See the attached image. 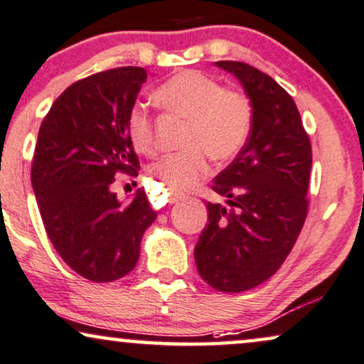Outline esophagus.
<instances>
[{"mask_svg": "<svg viewBox=\"0 0 364 364\" xmlns=\"http://www.w3.org/2000/svg\"><path fill=\"white\" fill-rule=\"evenodd\" d=\"M166 198H168L169 205H174V203H178V201L183 200V195H179V193H174V191H171V190H168Z\"/></svg>", "mask_w": 364, "mask_h": 364, "instance_id": "obj_1", "label": "esophagus"}]
</instances>
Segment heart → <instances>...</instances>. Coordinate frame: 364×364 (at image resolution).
I'll use <instances>...</instances> for the list:
<instances>
[{
  "mask_svg": "<svg viewBox=\"0 0 364 364\" xmlns=\"http://www.w3.org/2000/svg\"><path fill=\"white\" fill-rule=\"evenodd\" d=\"M153 98L169 114L186 119L181 153L168 154L153 164L151 174L171 191L196 186L215 161H230L245 148L253 124V106L241 91L223 88L215 77L200 71L178 73L158 86ZM126 132L138 153L153 154L154 123L143 106L134 105L126 116Z\"/></svg>",
  "mask_w": 364,
  "mask_h": 364,
  "instance_id": "heart-1",
  "label": "heart"
}]
</instances>
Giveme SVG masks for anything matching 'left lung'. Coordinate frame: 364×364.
<instances>
[{
	"label": "left lung",
	"instance_id": "1",
	"mask_svg": "<svg viewBox=\"0 0 364 364\" xmlns=\"http://www.w3.org/2000/svg\"><path fill=\"white\" fill-rule=\"evenodd\" d=\"M243 85L253 106L245 148L211 188L228 205L206 201L208 225L195 248L198 273L211 288L241 293L271 278L308 216L311 143L291 96L241 61H216Z\"/></svg>",
	"mask_w": 364,
	"mask_h": 364
}]
</instances>
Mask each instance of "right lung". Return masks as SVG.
I'll list each match as a JSON object with an SVG mask.
<instances>
[{"label": "right lung", "instance_id": "add662e5", "mask_svg": "<svg viewBox=\"0 0 364 364\" xmlns=\"http://www.w3.org/2000/svg\"><path fill=\"white\" fill-rule=\"evenodd\" d=\"M146 71L123 66L76 81L43 119L31 185L48 238L73 271L95 283L123 278L138 263L143 232L156 220L146 193L121 203L119 173L138 176L126 116Z\"/></svg>", "mask_w": 364, "mask_h": 364}]
</instances>
